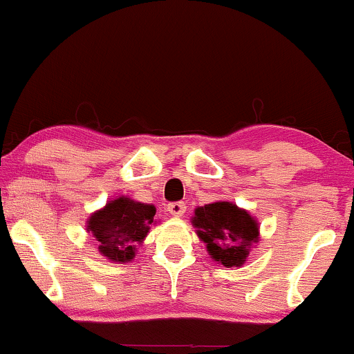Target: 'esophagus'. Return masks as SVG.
<instances>
[{
    "mask_svg": "<svg viewBox=\"0 0 354 354\" xmlns=\"http://www.w3.org/2000/svg\"><path fill=\"white\" fill-rule=\"evenodd\" d=\"M185 205H183L182 201H176V203H169L167 205V211L171 212L174 217H182L185 214Z\"/></svg>",
    "mask_w": 354,
    "mask_h": 354,
    "instance_id": "34e87169",
    "label": "esophagus"
}]
</instances>
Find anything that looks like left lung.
<instances>
[{
	"instance_id": "8db88e82",
	"label": "left lung",
	"mask_w": 354,
	"mask_h": 354,
	"mask_svg": "<svg viewBox=\"0 0 354 354\" xmlns=\"http://www.w3.org/2000/svg\"><path fill=\"white\" fill-rule=\"evenodd\" d=\"M192 224L211 258L225 268L243 266L259 240L258 221L229 201L196 207Z\"/></svg>"
}]
</instances>
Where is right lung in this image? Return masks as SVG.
I'll use <instances>...</instances> for the list:
<instances>
[{"label": "right lung", "instance_id": "1", "mask_svg": "<svg viewBox=\"0 0 354 354\" xmlns=\"http://www.w3.org/2000/svg\"><path fill=\"white\" fill-rule=\"evenodd\" d=\"M156 207L147 203L119 196L106 203L86 221V230L95 236L98 251L113 263H129L135 258V246L143 243Z\"/></svg>", "mask_w": 354, "mask_h": 354}]
</instances>
